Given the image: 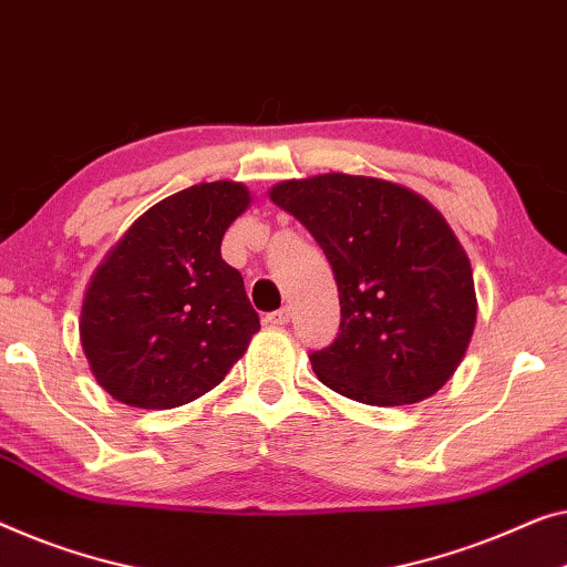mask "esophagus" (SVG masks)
<instances>
[{"mask_svg":"<svg viewBox=\"0 0 567 567\" xmlns=\"http://www.w3.org/2000/svg\"><path fill=\"white\" fill-rule=\"evenodd\" d=\"M291 319V311L289 309H276L266 315V324H274V327H281V324H289Z\"/></svg>","mask_w":567,"mask_h":567,"instance_id":"1","label":"esophagus"}]
</instances>
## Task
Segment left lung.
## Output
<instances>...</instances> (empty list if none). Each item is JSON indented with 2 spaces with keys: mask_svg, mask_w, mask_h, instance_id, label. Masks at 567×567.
<instances>
[{
  "mask_svg": "<svg viewBox=\"0 0 567 567\" xmlns=\"http://www.w3.org/2000/svg\"><path fill=\"white\" fill-rule=\"evenodd\" d=\"M309 229L340 291V332L309 355L317 379L371 406L416 404L447 383L475 327L473 270L437 209L371 176L270 188Z\"/></svg>",
  "mask_w": 567,
  "mask_h": 567,
  "instance_id": "left-lung-1",
  "label": "left lung"
}]
</instances>
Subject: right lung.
I'll list each match as a JSON object with an SVG mask.
<instances>
[{"label": "right lung", "mask_w": 567, "mask_h": 567, "mask_svg": "<svg viewBox=\"0 0 567 567\" xmlns=\"http://www.w3.org/2000/svg\"><path fill=\"white\" fill-rule=\"evenodd\" d=\"M248 204L243 184L188 186L147 209L96 268L79 330L110 396L141 409L188 404L248 350L258 311L219 252Z\"/></svg>", "instance_id": "1"}]
</instances>
